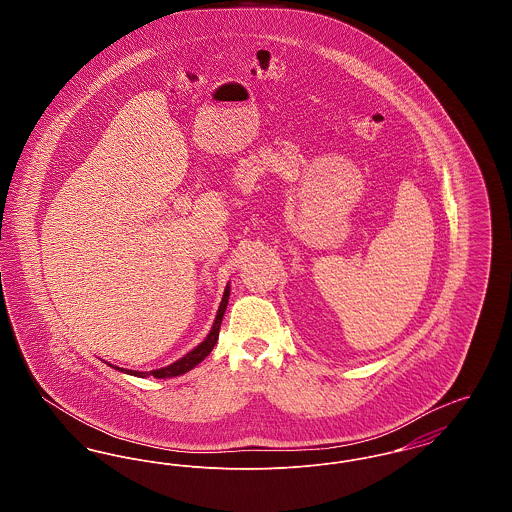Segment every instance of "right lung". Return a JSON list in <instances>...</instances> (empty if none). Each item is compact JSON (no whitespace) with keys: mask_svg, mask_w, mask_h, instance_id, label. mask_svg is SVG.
Segmentation results:
<instances>
[{"mask_svg":"<svg viewBox=\"0 0 512 512\" xmlns=\"http://www.w3.org/2000/svg\"><path fill=\"white\" fill-rule=\"evenodd\" d=\"M228 297H230V284H226L224 293H222V301H220L219 311H217V317L213 322V328L211 332L207 334V338L201 341L197 347H194L190 353H186L182 359L174 361L172 365L163 366V368H157V370H149V372H142V370H128V368H121V366H113L117 370H121L124 374H130V376H138V378H146V376H155V378H174V376H180V374H186L188 370H192L194 366L199 365L215 347V343L219 340L220 322L224 317V311H226V305H228Z\"/></svg>","mask_w":512,"mask_h":512,"instance_id":"add662e5","label":"right lung"}]
</instances>
